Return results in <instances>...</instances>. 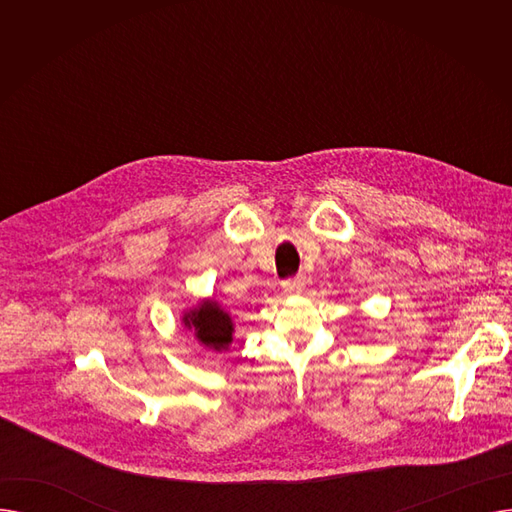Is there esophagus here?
<instances>
[{
	"label": "esophagus",
	"instance_id": "esophagus-1",
	"mask_svg": "<svg viewBox=\"0 0 512 512\" xmlns=\"http://www.w3.org/2000/svg\"><path fill=\"white\" fill-rule=\"evenodd\" d=\"M282 288L286 294H301L305 288V282L303 278H288L282 282Z\"/></svg>",
	"mask_w": 512,
	"mask_h": 512
}]
</instances>
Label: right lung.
<instances>
[{"label": "right lung", "mask_w": 512, "mask_h": 512, "mask_svg": "<svg viewBox=\"0 0 512 512\" xmlns=\"http://www.w3.org/2000/svg\"><path fill=\"white\" fill-rule=\"evenodd\" d=\"M184 326L195 332V338L213 351H226L228 344L232 342V319L230 315L215 303V301H203L197 309L184 313L182 317Z\"/></svg>", "instance_id": "obj_1"}]
</instances>
